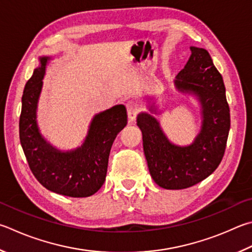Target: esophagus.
Instances as JSON below:
<instances>
[{
	"label": "esophagus",
	"mask_w": 252,
	"mask_h": 252,
	"mask_svg": "<svg viewBox=\"0 0 252 252\" xmlns=\"http://www.w3.org/2000/svg\"><path fill=\"white\" fill-rule=\"evenodd\" d=\"M140 108L138 103L133 100H130V101L126 102V112H127V118H129L130 121H134L136 116H138Z\"/></svg>",
	"instance_id": "obj_1"
}]
</instances>
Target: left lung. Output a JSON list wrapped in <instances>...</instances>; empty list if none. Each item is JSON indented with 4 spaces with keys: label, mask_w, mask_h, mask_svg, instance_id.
<instances>
[{
    "label": "left lung",
    "mask_w": 252,
    "mask_h": 252,
    "mask_svg": "<svg viewBox=\"0 0 252 252\" xmlns=\"http://www.w3.org/2000/svg\"><path fill=\"white\" fill-rule=\"evenodd\" d=\"M189 48V62L177 74L174 86L180 93L195 97L200 106L202 126L194 141L184 146L174 144L152 114L141 112L136 118L151 176L165 189H187L207 178L221 162L230 129L221 75L207 50ZM148 102L151 112L159 113L154 101Z\"/></svg>",
    "instance_id": "1"
}]
</instances>
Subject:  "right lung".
Here are the masks:
<instances>
[{
	"instance_id": "right-lung-1",
	"label": "right lung",
	"mask_w": 252,
	"mask_h": 252,
	"mask_svg": "<svg viewBox=\"0 0 252 252\" xmlns=\"http://www.w3.org/2000/svg\"><path fill=\"white\" fill-rule=\"evenodd\" d=\"M50 57H39V65L26 82L22 97L20 140L32 173L48 190L69 197H88L101 189L107 176L109 154L114 139L126 126V109L117 104L97 113L82 144L61 151L40 133L37 104Z\"/></svg>"
}]
</instances>
